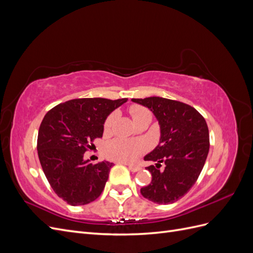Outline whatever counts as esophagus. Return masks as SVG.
I'll list each match as a JSON object with an SVG mask.
<instances>
[{
    "label": "esophagus",
    "mask_w": 253,
    "mask_h": 253,
    "mask_svg": "<svg viewBox=\"0 0 253 253\" xmlns=\"http://www.w3.org/2000/svg\"><path fill=\"white\" fill-rule=\"evenodd\" d=\"M127 168L129 169V171L131 172H138L140 170V167L138 166H135V165H127Z\"/></svg>",
    "instance_id": "obj_1"
}]
</instances>
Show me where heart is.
<instances>
[{
  "label": "heart",
  "mask_w": 253,
  "mask_h": 253,
  "mask_svg": "<svg viewBox=\"0 0 253 253\" xmlns=\"http://www.w3.org/2000/svg\"><path fill=\"white\" fill-rule=\"evenodd\" d=\"M134 122L143 118H151V112L140 105H132L129 108ZM117 113H112L104 122V128L109 129L116 118ZM105 154L108 157L120 163H133L147 150L141 141H133L124 138H115L105 144Z\"/></svg>",
  "instance_id": "obj_1"
}]
</instances>
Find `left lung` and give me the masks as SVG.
<instances>
[{
  "label": "left lung",
  "mask_w": 253,
  "mask_h": 253,
  "mask_svg": "<svg viewBox=\"0 0 253 253\" xmlns=\"http://www.w3.org/2000/svg\"><path fill=\"white\" fill-rule=\"evenodd\" d=\"M148 108L160 127L157 147L144 156L155 166L147 167L152 181L140 192L147 200L168 205L189 192L208 156L209 129L202 115L189 104L162 97L132 99ZM165 165L163 170L159 168Z\"/></svg>",
  "instance_id": "left-lung-1"
}]
</instances>
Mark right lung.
Instances as JSON below:
<instances>
[{
  "mask_svg": "<svg viewBox=\"0 0 253 253\" xmlns=\"http://www.w3.org/2000/svg\"><path fill=\"white\" fill-rule=\"evenodd\" d=\"M126 98L74 99L45 115L38 133L37 150L43 172L56 194L72 206H83L100 196L113 163L95 165L84 159L88 142L100 138L109 115Z\"/></svg>",
  "mask_w": 253,
  "mask_h": 253,
  "instance_id": "1",
  "label": "right lung"
}]
</instances>
